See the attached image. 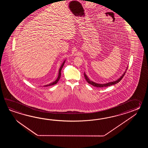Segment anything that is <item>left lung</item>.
Here are the masks:
<instances>
[{"label":"left lung","mask_w":148,"mask_h":148,"mask_svg":"<svg viewBox=\"0 0 148 148\" xmlns=\"http://www.w3.org/2000/svg\"><path fill=\"white\" fill-rule=\"evenodd\" d=\"M125 72L123 73V75H122V76L120 77V78L118 79L116 81H113V82H108V83H106V84H97V83H95L94 82H92L91 80H90L88 78V77H87V76L85 74V73H84V76H85V79H86V81L88 82V84L92 85V86H94L95 87H105L110 86L111 85H115V84H116L117 83H118L119 82H120V81L122 80V79L123 78V77L125 75Z\"/></svg>","instance_id":"8db88e82"}]
</instances>
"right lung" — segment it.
Listing matches in <instances>:
<instances>
[{
	"label": "right lung",
	"mask_w": 148,
	"mask_h": 148,
	"mask_svg": "<svg viewBox=\"0 0 148 148\" xmlns=\"http://www.w3.org/2000/svg\"><path fill=\"white\" fill-rule=\"evenodd\" d=\"M64 62H65V60H64V61L63 63H62V65H61V67L60 68L59 71V75H58V78H57V80H56L55 82H53L51 83V84H49V85H45V86H44L45 87H47V86H52V85H55V84H56L57 82H58L59 80L60 79L61 75V70H62V68H63V65H64Z\"/></svg>",
	"instance_id": "right-lung-1"
}]
</instances>
